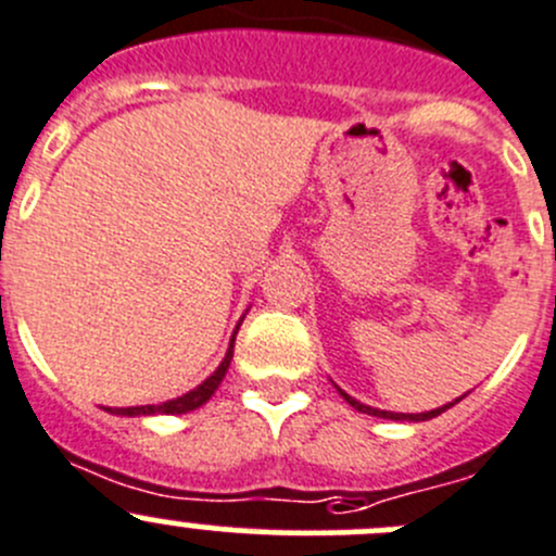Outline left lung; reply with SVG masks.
<instances>
[{
  "label": "left lung",
  "instance_id": "left-lung-1",
  "mask_svg": "<svg viewBox=\"0 0 556 556\" xmlns=\"http://www.w3.org/2000/svg\"><path fill=\"white\" fill-rule=\"evenodd\" d=\"M336 390H339V387H336ZM339 392H341V397H344V401L350 403L352 408H357V412H361V414H371V417H382V419H395V422H425V419L439 417L441 412H446V408H452L454 403H459L465 395H468V392H465L463 397H457V401H452V403H444V406L433 408V412H422V414H397V412H382V408L366 406V403H361V401H355V397H352V395H346L344 390H339Z\"/></svg>",
  "mask_w": 556,
  "mask_h": 556
}]
</instances>
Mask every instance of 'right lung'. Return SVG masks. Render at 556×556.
Returning <instances> with one entry per match:
<instances>
[{
	"label": "right lung",
	"instance_id": "right-lung-1",
	"mask_svg": "<svg viewBox=\"0 0 556 556\" xmlns=\"http://www.w3.org/2000/svg\"><path fill=\"white\" fill-rule=\"evenodd\" d=\"M244 319V317H242ZM242 319L237 323V328H233V336L231 341H228V352L226 357H223V363L217 366V371L212 374V377H206L204 382L199 387H193L190 392H185V395L179 397H172V401L166 403H159V406H128V408H104V412L110 414H117V417H150V414H188V412H195L199 406H204L206 401H210L212 395H215V390L220 387L223 379H226V371L228 366H231V357H233V344H237V333H239V325H242Z\"/></svg>",
	"mask_w": 556,
	"mask_h": 556
}]
</instances>
